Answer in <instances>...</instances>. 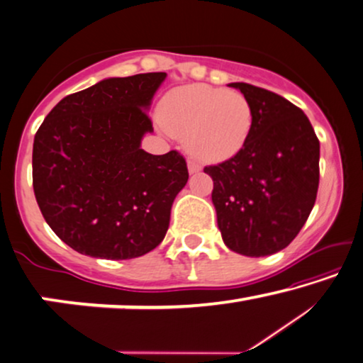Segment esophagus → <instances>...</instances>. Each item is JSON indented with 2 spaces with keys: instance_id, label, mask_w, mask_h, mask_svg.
Segmentation results:
<instances>
[{
  "instance_id": "obj_1",
  "label": "esophagus",
  "mask_w": 363,
  "mask_h": 363,
  "mask_svg": "<svg viewBox=\"0 0 363 363\" xmlns=\"http://www.w3.org/2000/svg\"><path fill=\"white\" fill-rule=\"evenodd\" d=\"M187 167H189V172H191V174H194V172H199L200 169H202L197 161H194V160L187 161Z\"/></svg>"
}]
</instances>
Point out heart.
<instances>
[{
    "label": "heart",
    "instance_id": "1",
    "mask_svg": "<svg viewBox=\"0 0 363 363\" xmlns=\"http://www.w3.org/2000/svg\"><path fill=\"white\" fill-rule=\"evenodd\" d=\"M163 128L186 140L189 153L205 163H223L246 147L254 111L240 91L187 84L171 89L160 106Z\"/></svg>",
    "mask_w": 363,
    "mask_h": 363
}]
</instances>
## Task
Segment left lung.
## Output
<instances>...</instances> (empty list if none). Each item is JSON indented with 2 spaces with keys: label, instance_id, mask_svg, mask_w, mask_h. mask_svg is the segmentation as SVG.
Instances as JSON below:
<instances>
[{
  "label": "left lung",
  "instance_id": "8db88e82",
  "mask_svg": "<svg viewBox=\"0 0 363 363\" xmlns=\"http://www.w3.org/2000/svg\"><path fill=\"white\" fill-rule=\"evenodd\" d=\"M250 99L254 125L246 147L205 166L225 245L242 256L279 252L295 240L316 202L320 140L300 107L272 91L231 83Z\"/></svg>",
  "mask_w": 363,
  "mask_h": 363
}]
</instances>
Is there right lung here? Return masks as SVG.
I'll return each instance as SVG.
<instances>
[{
  "label": "right lung",
  "mask_w": 363,
  "mask_h": 363,
  "mask_svg": "<svg viewBox=\"0 0 363 363\" xmlns=\"http://www.w3.org/2000/svg\"><path fill=\"white\" fill-rule=\"evenodd\" d=\"M166 73L109 78L69 94L42 122L32 150V186L48 226L91 257L133 259L155 250L186 186L176 150L140 148L153 132L147 109Z\"/></svg>",
  "instance_id": "1"
}]
</instances>
